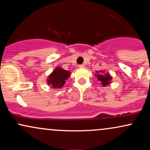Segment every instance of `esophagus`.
I'll list each match as a JSON object with an SVG mask.
<instances>
[{"mask_svg": "<svg viewBox=\"0 0 150 150\" xmlns=\"http://www.w3.org/2000/svg\"><path fill=\"white\" fill-rule=\"evenodd\" d=\"M79 67H80V68H84V67H85V64H81V65H79Z\"/></svg>", "mask_w": 150, "mask_h": 150, "instance_id": "34e87169", "label": "esophagus"}]
</instances>
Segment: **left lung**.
<instances>
[{
    "mask_svg": "<svg viewBox=\"0 0 150 150\" xmlns=\"http://www.w3.org/2000/svg\"><path fill=\"white\" fill-rule=\"evenodd\" d=\"M101 72V71H100ZM103 73V72H102ZM96 76H97V79L99 81H101L102 85L106 86L109 84L110 80H111V77L110 76L109 74H102L100 73L99 75H96Z\"/></svg>",
    "mask_w": 150,
    "mask_h": 150,
    "instance_id": "left-lung-1",
    "label": "left lung"
}]
</instances>
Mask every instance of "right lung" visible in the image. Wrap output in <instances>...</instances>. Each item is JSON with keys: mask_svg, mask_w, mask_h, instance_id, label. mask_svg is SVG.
<instances>
[{"mask_svg": "<svg viewBox=\"0 0 150 150\" xmlns=\"http://www.w3.org/2000/svg\"><path fill=\"white\" fill-rule=\"evenodd\" d=\"M69 76V71L61 68H56L49 76L47 82L53 88H61L64 85L65 80Z\"/></svg>", "mask_w": 150, "mask_h": 150, "instance_id": "right-lung-1", "label": "right lung"}]
</instances>
